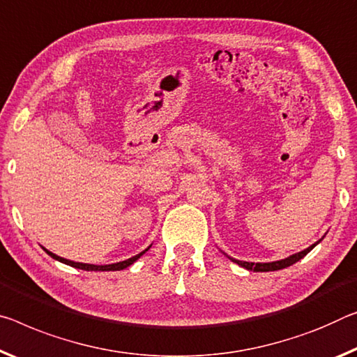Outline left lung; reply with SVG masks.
Instances as JSON below:
<instances>
[{"mask_svg": "<svg viewBox=\"0 0 357 357\" xmlns=\"http://www.w3.org/2000/svg\"><path fill=\"white\" fill-rule=\"evenodd\" d=\"M322 238H324V236H322ZM322 238L321 240H318L314 243V245H311V246H308L307 250H303V251H301V252H297V254H292V256H289V257H286V259H281V260H275V262H257V264H254V262H245V260H238V259H234V257H230V256H227V254H225V256H227L231 262H235V264H238L240 267H243V268H246V270H250V271H276V270H281V268H286V267H289V265H292V264H296V262H298V260L301 259H303L305 256H307V254L313 250V248L316 246V245H319V243L322 241Z\"/></svg>", "mask_w": 357, "mask_h": 357, "instance_id": "1", "label": "left lung"}]
</instances>
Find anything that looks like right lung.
<instances>
[{"label": "right lung", "instance_id": "obj_1", "mask_svg": "<svg viewBox=\"0 0 357 357\" xmlns=\"http://www.w3.org/2000/svg\"><path fill=\"white\" fill-rule=\"evenodd\" d=\"M151 248V246H149ZM149 248H146L144 251H141L139 254H137V256H133V257H130V259H127V260H122V262H116V264H109V265H93V264H82V262H75V260H68V259H65V257H60V256H56V254H54V252H50V251H47L46 248H43L44 251H46L50 257L52 259H55V260H59V262H61V264H66V265H70V267H75V268H81V270H87V271H116V270H123V268H127V267H130V265H132L133 262H137V260L143 256V254L146 252V251H149Z\"/></svg>", "mask_w": 357, "mask_h": 357}]
</instances>
